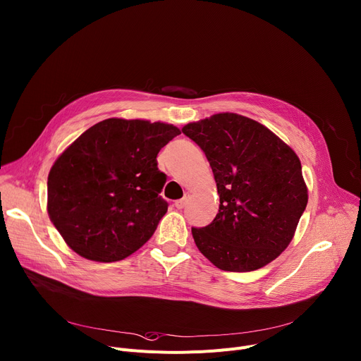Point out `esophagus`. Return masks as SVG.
Returning <instances> with one entry per match:
<instances>
[{"label": "esophagus", "instance_id": "34e87169", "mask_svg": "<svg viewBox=\"0 0 361 361\" xmlns=\"http://www.w3.org/2000/svg\"><path fill=\"white\" fill-rule=\"evenodd\" d=\"M188 200H190V194H188V192H185L183 199H180V200H177V202H176V207H177V209H183V207L188 203Z\"/></svg>", "mask_w": 361, "mask_h": 361}]
</instances>
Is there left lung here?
Instances as JSON below:
<instances>
[{
  "instance_id": "left-lung-1",
  "label": "left lung",
  "mask_w": 361,
  "mask_h": 361,
  "mask_svg": "<svg viewBox=\"0 0 361 361\" xmlns=\"http://www.w3.org/2000/svg\"><path fill=\"white\" fill-rule=\"evenodd\" d=\"M181 130L206 154L220 197L214 220L191 227L195 246L221 271L268 265L290 243L308 203L298 155L238 114H216Z\"/></svg>"
}]
</instances>
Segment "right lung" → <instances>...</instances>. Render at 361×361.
Returning <instances> with one entry per match:
<instances>
[{"instance_id":"add662e5","label":"right lung","mask_w":361,"mask_h":361,"mask_svg":"<svg viewBox=\"0 0 361 361\" xmlns=\"http://www.w3.org/2000/svg\"><path fill=\"white\" fill-rule=\"evenodd\" d=\"M180 134L171 123L109 118L63 151L49 173L47 213L72 250L116 262L149 240L169 209L157 155Z\"/></svg>"}]
</instances>
